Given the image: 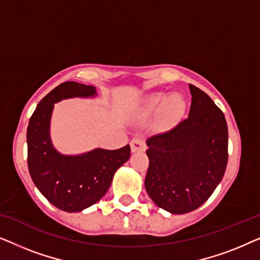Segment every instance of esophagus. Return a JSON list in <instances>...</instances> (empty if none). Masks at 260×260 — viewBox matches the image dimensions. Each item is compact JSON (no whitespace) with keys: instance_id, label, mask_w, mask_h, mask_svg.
<instances>
[{"instance_id":"obj_1","label":"esophagus","mask_w":260,"mask_h":260,"mask_svg":"<svg viewBox=\"0 0 260 260\" xmlns=\"http://www.w3.org/2000/svg\"><path fill=\"white\" fill-rule=\"evenodd\" d=\"M130 147L133 152H140L144 151L147 145H145V142L142 140V138H134V140L130 142Z\"/></svg>"}]
</instances>
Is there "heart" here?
<instances>
[{
  "instance_id": "obj_1",
  "label": "heart",
  "mask_w": 260,
  "mask_h": 260,
  "mask_svg": "<svg viewBox=\"0 0 260 260\" xmlns=\"http://www.w3.org/2000/svg\"><path fill=\"white\" fill-rule=\"evenodd\" d=\"M186 110V103L180 94H168L166 92H156L147 97L142 105V115L151 117L157 115V122L167 127L179 122Z\"/></svg>"
}]
</instances>
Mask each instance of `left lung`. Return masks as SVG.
<instances>
[{
	"instance_id": "1",
	"label": "left lung",
	"mask_w": 260,
	"mask_h": 260,
	"mask_svg": "<svg viewBox=\"0 0 260 260\" xmlns=\"http://www.w3.org/2000/svg\"><path fill=\"white\" fill-rule=\"evenodd\" d=\"M191 105L186 119L147 140L145 189L167 212L184 214L208 200L225 174L229 130L211 97L189 84Z\"/></svg>"
}]
</instances>
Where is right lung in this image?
<instances>
[{"mask_svg": "<svg viewBox=\"0 0 260 260\" xmlns=\"http://www.w3.org/2000/svg\"><path fill=\"white\" fill-rule=\"evenodd\" d=\"M95 87L66 81L41 99L27 127L28 169L40 193L61 211L73 213L94 205L108 191L116 170L130 157V145L94 149L81 155H62L53 147L49 123L54 103L94 97Z\"/></svg>", "mask_w": 260, "mask_h": 260, "instance_id": "right-lung-1", "label": "right lung"}]
</instances>
